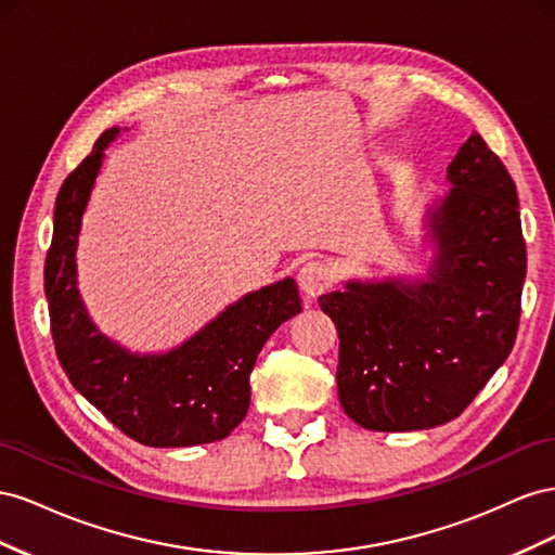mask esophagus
Segmentation results:
<instances>
[{
  "label": "esophagus",
  "mask_w": 555,
  "mask_h": 555,
  "mask_svg": "<svg viewBox=\"0 0 555 555\" xmlns=\"http://www.w3.org/2000/svg\"><path fill=\"white\" fill-rule=\"evenodd\" d=\"M297 283L307 297H319L332 286V267L323 260H309L299 269Z\"/></svg>",
  "instance_id": "obj_1"
}]
</instances>
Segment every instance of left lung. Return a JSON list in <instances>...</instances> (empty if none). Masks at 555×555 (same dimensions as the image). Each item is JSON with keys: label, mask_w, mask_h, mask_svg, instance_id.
Masks as SVG:
<instances>
[{"label": "left lung", "mask_w": 555, "mask_h": 555, "mask_svg": "<svg viewBox=\"0 0 555 555\" xmlns=\"http://www.w3.org/2000/svg\"><path fill=\"white\" fill-rule=\"evenodd\" d=\"M447 179L425 218L437 250L427 279L348 281L319 297L339 335V402L367 430L461 416L516 341L528 264L516 185L477 132Z\"/></svg>", "instance_id": "obj_1"}]
</instances>
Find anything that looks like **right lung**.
<instances>
[{"label":"right lung","mask_w":555,"mask_h":555,"mask_svg":"<svg viewBox=\"0 0 555 555\" xmlns=\"http://www.w3.org/2000/svg\"><path fill=\"white\" fill-rule=\"evenodd\" d=\"M118 134L120 128L102 132L55 199L53 242L43 267L55 353L72 386L139 444H209L244 421L258 353L281 323L302 311V299L293 279L276 281L236 299L167 353H130L104 337L76 288V246L104 151Z\"/></svg>","instance_id":"right-lung-1"}]
</instances>
